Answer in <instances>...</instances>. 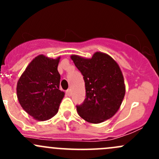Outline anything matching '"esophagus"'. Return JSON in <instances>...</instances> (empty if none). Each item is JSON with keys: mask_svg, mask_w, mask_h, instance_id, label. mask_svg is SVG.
<instances>
[{"mask_svg": "<svg viewBox=\"0 0 159 159\" xmlns=\"http://www.w3.org/2000/svg\"><path fill=\"white\" fill-rule=\"evenodd\" d=\"M66 94H67V95L69 96V97H70V96L71 95V90H70V89L67 90V91H66Z\"/></svg>", "mask_w": 159, "mask_h": 159, "instance_id": "34e87169", "label": "esophagus"}]
</instances>
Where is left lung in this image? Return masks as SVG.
Here are the masks:
<instances>
[{
  "instance_id": "obj_1",
  "label": "left lung",
  "mask_w": 159,
  "mask_h": 159,
  "mask_svg": "<svg viewBox=\"0 0 159 159\" xmlns=\"http://www.w3.org/2000/svg\"><path fill=\"white\" fill-rule=\"evenodd\" d=\"M70 58L85 83L86 98L82 105L76 106L79 116L92 124L113 117L125 94L124 77L118 63L108 54L99 51L91 58L75 54Z\"/></svg>"
}]
</instances>
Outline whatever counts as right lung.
Segmentation results:
<instances>
[{
	"mask_svg": "<svg viewBox=\"0 0 159 159\" xmlns=\"http://www.w3.org/2000/svg\"><path fill=\"white\" fill-rule=\"evenodd\" d=\"M60 58L37 56L17 81V96L20 106L38 121L54 116L65 96V92L59 90L61 75L57 66Z\"/></svg>",
	"mask_w": 159,
	"mask_h": 159,
	"instance_id": "right-lung-1",
	"label": "right lung"
}]
</instances>
